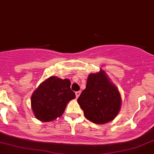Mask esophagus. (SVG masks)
Returning <instances> with one entry per match:
<instances>
[{
  "instance_id": "34e87169",
  "label": "esophagus",
  "mask_w": 154,
  "mask_h": 154,
  "mask_svg": "<svg viewBox=\"0 0 154 154\" xmlns=\"http://www.w3.org/2000/svg\"><path fill=\"white\" fill-rule=\"evenodd\" d=\"M81 94V91H77V92H75V96L76 97H79V95H80Z\"/></svg>"
}]
</instances>
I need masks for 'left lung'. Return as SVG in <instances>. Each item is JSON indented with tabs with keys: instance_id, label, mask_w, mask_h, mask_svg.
Returning <instances> with one entry per match:
<instances>
[{
	"instance_id": "8db88e82",
	"label": "left lung",
	"mask_w": 154,
	"mask_h": 154,
	"mask_svg": "<svg viewBox=\"0 0 154 154\" xmlns=\"http://www.w3.org/2000/svg\"><path fill=\"white\" fill-rule=\"evenodd\" d=\"M86 118L97 124L113 120L118 114L121 97L117 87L109 81L104 71L90 74L86 89L77 100Z\"/></svg>"
}]
</instances>
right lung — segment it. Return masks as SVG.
<instances>
[{"mask_svg": "<svg viewBox=\"0 0 154 154\" xmlns=\"http://www.w3.org/2000/svg\"><path fill=\"white\" fill-rule=\"evenodd\" d=\"M75 97L69 79L52 76L42 82L34 91L31 98V107L38 120L51 121L60 117L67 103Z\"/></svg>", "mask_w": 154, "mask_h": 154, "instance_id": "obj_1", "label": "right lung"}]
</instances>
